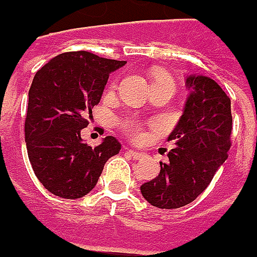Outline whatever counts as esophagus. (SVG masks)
I'll use <instances>...</instances> for the list:
<instances>
[{
  "mask_svg": "<svg viewBox=\"0 0 257 257\" xmlns=\"http://www.w3.org/2000/svg\"><path fill=\"white\" fill-rule=\"evenodd\" d=\"M128 154L133 157V159H136V160H142V159H144V154L140 153V152H134V150H128Z\"/></svg>",
  "mask_w": 257,
  "mask_h": 257,
  "instance_id": "esophagus-1",
  "label": "esophagus"
}]
</instances>
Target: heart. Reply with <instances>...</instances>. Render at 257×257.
<instances>
[{
  "label": "heart",
  "instance_id": "1",
  "mask_svg": "<svg viewBox=\"0 0 257 257\" xmlns=\"http://www.w3.org/2000/svg\"><path fill=\"white\" fill-rule=\"evenodd\" d=\"M121 128L128 134L133 140H140L144 136V125L143 123L136 118V117H125L121 120Z\"/></svg>",
  "mask_w": 257,
  "mask_h": 257
}]
</instances>
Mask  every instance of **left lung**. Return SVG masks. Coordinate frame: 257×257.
Returning <instances> with one entry per match:
<instances>
[{
  "label": "left lung",
  "mask_w": 257,
  "mask_h": 257,
  "mask_svg": "<svg viewBox=\"0 0 257 257\" xmlns=\"http://www.w3.org/2000/svg\"><path fill=\"white\" fill-rule=\"evenodd\" d=\"M189 97L169 142L176 147L160 162L159 176L140 187L156 207L177 209L192 203L210 184L227 159L232 134L230 98L213 78L192 74L186 78Z\"/></svg>",
  "instance_id": "8db88e82"
}]
</instances>
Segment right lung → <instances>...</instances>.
Here are the masks:
<instances>
[{
    "label": "right lung",
    "instance_id": "obj_1",
    "mask_svg": "<svg viewBox=\"0 0 257 257\" xmlns=\"http://www.w3.org/2000/svg\"><path fill=\"white\" fill-rule=\"evenodd\" d=\"M125 61L88 51L57 55L34 75L28 91L25 143L35 176L58 197L78 199L94 189L105 162L121 144L107 136L90 147L81 130L100 103L108 75Z\"/></svg>",
    "mask_w": 257,
    "mask_h": 257
}]
</instances>
